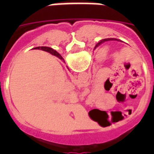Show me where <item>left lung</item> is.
<instances>
[{
  "mask_svg": "<svg viewBox=\"0 0 154 154\" xmlns=\"http://www.w3.org/2000/svg\"><path fill=\"white\" fill-rule=\"evenodd\" d=\"M108 40H110V38H107V39H106H106H103V40L100 41V43L97 44V45H99V44H101V43H103V42H105V41H108Z\"/></svg>",
  "mask_w": 154,
  "mask_h": 154,
  "instance_id": "1",
  "label": "left lung"
}]
</instances>
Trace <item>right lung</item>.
Instances as JSON below:
<instances>
[{
  "label": "right lung",
  "mask_w": 154,
  "mask_h": 154,
  "mask_svg": "<svg viewBox=\"0 0 154 154\" xmlns=\"http://www.w3.org/2000/svg\"><path fill=\"white\" fill-rule=\"evenodd\" d=\"M38 48H39V47H38ZM41 49L44 51H47V52H48V53H50L51 54H53V55H54V56H57V57H58L60 59H63V57H62V56H61L60 54H58V53H57L56 51L54 50L53 48H48V47H41Z\"/></svg>",
  "instance_id": "obj_1"
}]
</instances>
